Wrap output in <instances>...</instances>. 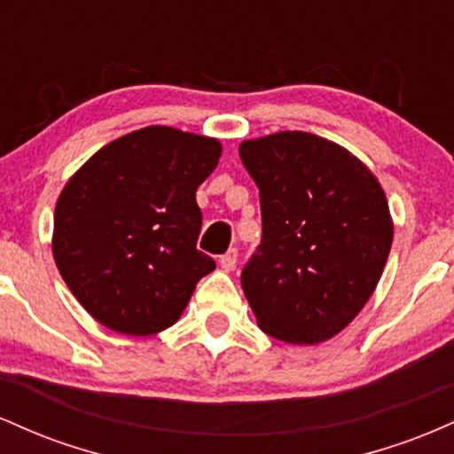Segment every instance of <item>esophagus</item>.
Listing matches in <instances>:
<instances>
[{
	"label": "esophagus",
	"instance_id": "esophagus-1",
	"mask_svg": "<svg viewBox=\"0 0 454 454\" xmlns=\"http://www.w3.org/2000/svg\"><path fill=\"white\" fill-rule=\"evenodd\" d=\"M237 256H239L237 249H228L223 256H220V267L223 270H232L234 267H237Z\"/></svg>",
	"mask_w": 454,
	"mask_h": 454
}]
</instances>
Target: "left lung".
I'll return each mask as SVG.
<instances>
[{
  "label": "left lung",
  "instance_id": "8db88e82",
  "mask_svg": "<svg viewBox=\"0 0 454 454\" xmlns=\"http://www.w3.org/2000/svg\"><path fill=\"white\" fill-rule=\"evenodd\" d=\"M243 166L260 190L262 241L241 273L258 326L314 346L343 331L382 278L393 217L361 160L309 132L243 140Z\"/></svg>",
  "mask_w": 454,
  "mask_h": 454
}]
</instances>
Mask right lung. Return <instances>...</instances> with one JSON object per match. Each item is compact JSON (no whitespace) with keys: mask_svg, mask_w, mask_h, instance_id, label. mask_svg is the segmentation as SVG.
I'll use <instances>...</instances> for the list:
<instances>
[{"mask_svg":"<svg viewBox=\"0 0 454 454\" xmlns=\"http://www.w3.org/2000/svg\"><path fill=\"white\" fill-rule=\"evenodd\" d=\"M220 155V140L149 126L108 143L70 176L55 207L53 258L100 325L147 337L184 314L215 269L196 249V190Z\"/></svg>","mask_w":454,"mask_h":454,"instance_id":"add662e5","label":"right lung"}]
</instances>
